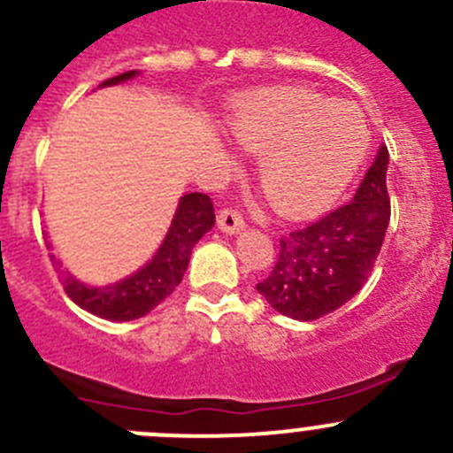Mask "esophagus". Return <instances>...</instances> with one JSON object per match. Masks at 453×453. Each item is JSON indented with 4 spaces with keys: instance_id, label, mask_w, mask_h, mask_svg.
<instances>
[{
    "instance_id": "obj_1",
    "label": "esophagus",
    "mask_w": 453,
    "mask_h": 453,
    "mask_svg": "<svg viewBox=\"0 0 453 453\" xmlns=\"http://www.w3.org/2000/svg\"><path fill=\"white\" fill-rule=\"evenodd\" d=\"M244 226V220H242V216L237 211L225 209V211L218 213V228H220L222 233H226V235H237Z\"/></svg>"
}]
</instances>
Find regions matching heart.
Listing matches in <instances>:
<instances>
[{
  "mask_svg": "<svg viewBox=\"0 0 453 453\" xmlns=\"http://www.w3.org/2000/svg\"><path fill=\"white\" fill-rule=\"evenodd\" d=\"M226 129L240 150L257 156V187L286 220L333 207L370 147L359 107L295 85L246 94L228 114Z\"/></svg>",
  "mask_w": 453,
  "mask_h": 453,
  "instance_id": "b5f03b06",
  "label": "heart"
}]
</instances>
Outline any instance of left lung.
<instances>
[{
  "label": "left lung",
  "instance_id": "obj_1",
  "mask_svg": "<svg viewBox=\"0 0 453 453\" xmlns=\"http://www.w3.org/2000/svg\"><path fill=\"white\" fill-rule=\"evenodd\" d=\"M388 147L380 145L355 198L280 240L257 293L281 315L312 321L350 302L368 281L389 225Z\"/></svg>",
  "mask_w": 453,
  "mask_h": 453
}]
</instances>
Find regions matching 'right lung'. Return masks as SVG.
Listing matches in <instances>:
<instances>
[{
	"label": "right lung",
	"instance_id": "right-lung-1",
	"mask_svg": "<svg viewBox=\"0 0 453 453\" xmlns=\"http://www.w3.org/2000/svg\"><path fill=\"white\" fill-rule=\"evenodd\" d=\"M138 74H141L138 70H129L103 81L98 88L125 83ZM213 225H216V213H213L211 198L198 191L185 194L178 200L172 225L151 259H147L132 275L105 286L83 284L55 253L50 255V259L59 271L64 290L76 306L107 321H132L145 317L173 293L189 266L191 250L204 233L211 231ZM48 249L52 250V242H48Z\"/></svg>",
	"mask_w": 453,
	"mask_h": 453
}]
</instances>
